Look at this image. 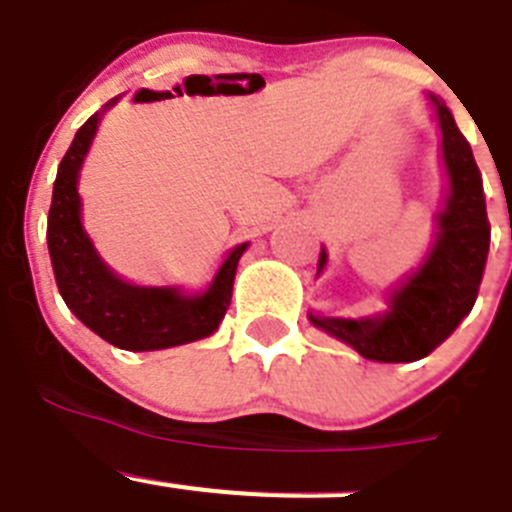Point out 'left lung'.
Segmentation results:
<instances>
[{"mask_svg": "<svg viewBox=\"0 0 512 512\" xmlns=\"http://www.w3.org/2000/svg\"><path fill=\"white\" fill-rule=\"evenodd\" d=\"M444 135V163L449 170V199L439 216V239L426 265L400 290L382 319H319L311 321L347 342L375 362H416L434 352L459 321L472 311L490 250L482 173L472 147L457 122L436 96H431ZM326 262L321 252L319 270Z\"/></svg>", "mask_w": 512, "mask_h": 512, "instance_id": "8db88e82", "label": "left lung"}]
</instances>
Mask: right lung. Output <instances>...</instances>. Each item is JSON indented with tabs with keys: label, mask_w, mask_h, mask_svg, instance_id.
I'll use <instances>...</instances> for the list:
<instances>
[{
	"label": "right lung",
	"mask_w": 512,
	"mask_h": 512,
	"mask_svg": "<svg viewBox=\"0 0 512 512\" xmlns=\"http://www.w3.org/2000/svg\"><path fill=\"white\" fill-rule=\"evenodd\" d=\"M117 101V99H114ZM109 101L107 107H112ZM99 112L81 124L58 165L48 211V250L66 306L104 342L127 352L178 347L214 334L232 298L237 262L247 245H239L219 267L204 296L186 298L173 288H140L109 270L81 227V199L76 181L84 155L94 140Z\"/></svg>",
	"instance_id": "1"
}]
</instances>
